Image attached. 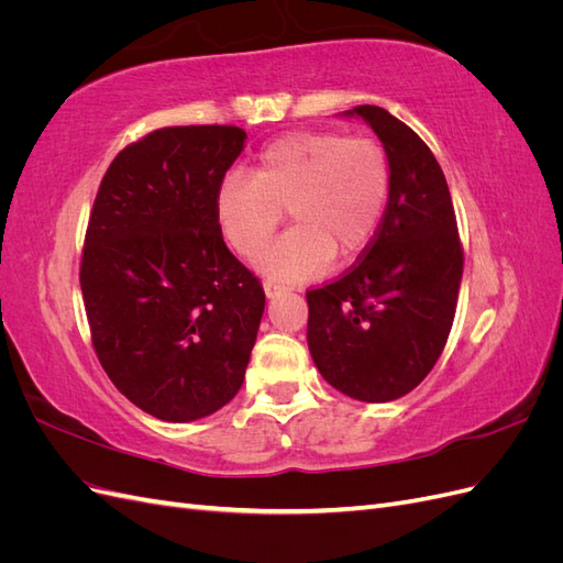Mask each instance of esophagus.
<instances>
[{
  "instance_id": "obj_1",
  "label": "esophagus",
  "mask_w": 563,
  "mask_h": 563,
  "mask_svg": "<svg viewBox=\"0 0 563 563\" xmlns=\"http://www.w3.org/2000/svg\"><path fill=\"white\" fill-rule=\"evenodd\" d=\"M263 288H265V294H267V298H272V296H275V294L284 291V286H282L279 282H272V279H265V282H263Z\"/></svg>"
}]
</instances>
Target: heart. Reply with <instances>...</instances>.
I'll use <instances>...</instances> for the list:
<instances>
[{
    "mask_svg": "<svg viewBox=\"0 0 563 563\" xmlns=\"http://www.w3.org/2000/svg\"><path fill=\"white\" fill-rule=\"evenodd\" d=\"M389 159L368 135L302 131L269 143L249 178L230 176L216 195L225 242L255 258L275 236L284 209L294 228L263 258L265 275L310 279L333 255L362 251L376 234L389 197Z\"/></svg>",
    "mask_w": 563,
    "mask_h": 563,
    "instance_id": "heart-1",
    "label": "heart"
}]
</instances>
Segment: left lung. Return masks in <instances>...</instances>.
I'll use <instances>...</instances> for the list:
<instances>
[{"label": "left lung", "instance_id": "8db88e82", "mask_svg": "<svg viewBox=\"0 0 563 563\" xmlns=\"http://www.w3.org/2000/svg\"><path fill=\"white\" fill-rule=\"evenodd\" d=\"M389 159L380 225L343 277L308 291L310 354L343 395L383 404L408 395L449 340L463 246L449 185L420 135L378 106H356Z\"/></svg>", "mask_w": 563, "mask_h": 563}]
</instances>
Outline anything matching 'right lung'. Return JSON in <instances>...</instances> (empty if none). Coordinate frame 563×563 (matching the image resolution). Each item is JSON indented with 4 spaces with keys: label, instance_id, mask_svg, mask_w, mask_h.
Returning a JSON list of instances; mask_svg holds the SVG:
<instances>
[{
    "label": "right lung",
    "instance_id": "right-lung-1",
    "mask_svg": "<svg viewBox=\"0 0 563 563\" xmlns=\"http://www.w3.org/2000/svg\"><path fill=\"white\" fill-rule=\"evenodd\" d=\"M240 126H166L126 145L100 180L79 284L100 366L166 422L216 413L244 383L265 291L223 242L216 195Z\"/></svg>",
    "mask_w": 563,
    "mask_h": 563
}]
</instances>
